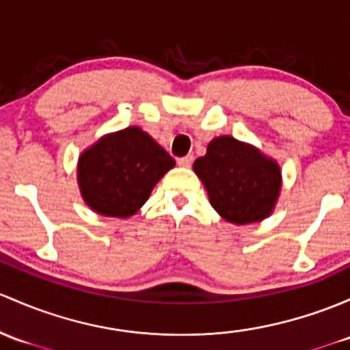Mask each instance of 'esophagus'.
<instances>
[{
	"label": "esophagus",
	"mask_w": 350,
	"mask_h": 350,
	"mask_svg": "<svg viewBox=\"0 0 350 350\" xmlns=\"http://www.w3.org/2000/svg\"><path fill=\"white\" fill-rule=\"evenodd\" d=\"M178 164L183 165V167H191L193 164V156H185V157H179Z\"/></svg>",
	"instance_id": "obj_1"
}]
</instances>
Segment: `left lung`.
<instances>
[{
    "label": "left lung",
    "instance_id": "1",
    "mask_svg": "<svg viewBox=\"0 0 350 350\" xmlns=\"http://www.w3.org/2000/svg\"><path fill=\"white\" fill-rule=\"evenodd\" d=\"M194 172L203 181L213 208L234 224L267 218L282 186L277 163L230 135L209 142L206 156L194 161Z\"/></svg>",
    "mask_w": 350,
    "mask_h": 350
}]
</instances>
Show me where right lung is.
I'll return each mask as SVG.
<instances>
[{
	"mask_svg": "<svg viewBox=\"0 0 350 350\" xmlns=\"http://www.w3.org/2000/svg\"><path fill=\"white\" fill-rule=\"evenodd\" d=\"M174 159L139 127L100 139L80 156L79 185L85 203L104 216L134 215Z\"/></svg>",
	"mask_w": 350,
	"mask_h": 350,
	"instance_id": "add662e5",
	"label": "right lung"
}]
</instances>
